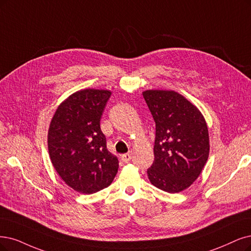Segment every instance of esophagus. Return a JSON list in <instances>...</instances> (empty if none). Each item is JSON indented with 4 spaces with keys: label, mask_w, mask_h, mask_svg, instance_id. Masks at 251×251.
I'll list each match as a JSON object with an SVG mask.
<instances>
[{
    "label": "esophagus",
    "mask_w": 251,
    "mask_h": 251,
    "mask_svg": "<svg viewBox=\"0 0 251 251\" xmlns=\"http://www.w3.org/2000/svg\"><path fill=\"white\" fill-rule=\"evenodd\" d=\"M121 158H122L123 162H128V161H130V159H131V153H126V154H123L122 156H121Z\"/></svg>",
    "instance_id": "obj_1"
}]
</instances>
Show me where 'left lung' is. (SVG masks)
<instances>
[{
	"mask_svg": "<svg viewBox=\"0 0 251 251\" xmlns=\"http://www.w3.org/2000/svg\"><path fill=\"white\" fill-rule=\"evenodd\" d=\"M156 132L154 162L147 174L163 191L177 193L198 179L209 157V132L201 111L175 91L143 93Z\"/></svg>",
	"mask_w": 251,
	"mask_h": 251,
	"instance_id": "8db88e82",
	"label": "left lung"
}]
</instances>
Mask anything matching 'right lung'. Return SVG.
Masks as SVG:
<instances>
[{
	"label": "right lung",
	"instance_id": "obj_1",
	"mask_svg": "<svg viewBox=\"0 0 251 251\" xmlns=\"http://www.w3.org/2000/svg\"><path fill=\"white\" fill-rule=\"evenodd\" d=\"M111 92L85 89L74 93L55 110L48 145L53 168L69 187L91 194L115 179L119 161L106 148L100 119Z\"/></svg>",
	"mask_w": 251,
	"mask_h": 251
}]
</instances>
